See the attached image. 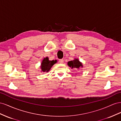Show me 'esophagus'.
Here are the masks:
<instances>
[{"label":"esophagus","mask_w":121,"mask_h":121,"mask_svg":"<svg viewBox=\"0 0 121 121\" xmlns=\"http://www.w3.org/2000/svg\"><path fill=\"white\" fill-rule=\"evenodd\" d=\"M59 63H60V64H62V63H63V62H64V60L63 59H60V60H59Z\"/></svg>","instance_id":"esophagus-1"}]
</instances>
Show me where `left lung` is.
Masks as SVG:
<instances>
[{"label": "left lung", "instance_id": "left-lung-1", "mask_svg": "<svg viewBox=\"0 0 121 121\" xmlns=\"http://www.w3.org/2000/svg\"><path fill=\"white\" fill-rule=\"evenodd\" d=\"M67 65L71 69H74L79 71L80 70L81 68L83 67V65L82 63L79 61L78 58H74V60L68 61L67 62Z\"/></svg>", "mask_w": 121, "mask_h": 121}]
</instances>
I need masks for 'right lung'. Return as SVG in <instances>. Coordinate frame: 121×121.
Segmentation results:
<instances>
[{"label":"right lung","mask_w":121,"mask_h":121,"mask_svg":"<svg viewBox=\"0 0 121 121\" xmlns=\"http://www.w3.org/2000/svg\"><path fill=\"white\" fill-rule=\"evenodd\" d=\"M57 62V61L56 60H55V61L49 60V57H48L44 58L41 61V63L40 66L41 72H49L50 70L52 67L55 63H56Z\"/></svg>","instance_id":"right-lung-1"}]
</instances>
